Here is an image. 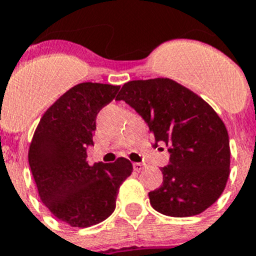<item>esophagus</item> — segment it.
<instances>
[{"mask_svg":"<svg viewBox=\"0 0 256 256\" xmlns=\"http://www.w3.org/2000/svg\"><path fill=\"white\" fill-rule=\"evenodd\" d=\"M132 168H134V170L140 172L142 169H143V164H140V162H134V164H132Z\"/></svg>","mask_w":256,"mask_h":256,"instance_id":"esophagus-1","label":"esophagus"}]
</instances>
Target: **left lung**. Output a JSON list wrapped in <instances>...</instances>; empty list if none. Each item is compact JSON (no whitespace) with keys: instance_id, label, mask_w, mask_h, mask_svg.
Wrapping results in <instances>:
<instances>
[{"instance_id":"left-lung-1","label":"left lung","mask_w":256,"mask_h":256,"mask_svg":"<svg viewBox=\"0 0 256 256\" xmlns=\"http://www.w3.org/2000/svg\"><path fill=\"white\" fill-rule=\"evenodd\" d=\"M116 100H124L144 120L154 146L168 147L162 184L148 194L154 210L188 218L211 207L224 191L230 165L229 136L216 112L168 78L128 82Z\"/></svg>"}]
</instances>
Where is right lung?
<instances>
[{"label": "right lung", "mask_w": 256, "mask_h": 256, "mask_svg": "<svg viewBox=\"0 0 256 256\" xmlns=\"http://www.w3.org/2000/svg\"><path fill=\"white\" fill-rule=\"evenodd\" d=\"M118 90L91 82L70 88L45 112L30 146L28 162L40 199L72 226H92L108 218L120 186L132 174V162L124 158L92 166L87 161L96 117Z\"/></svg>", "instance_id": "obj_1"}]
</instances>
